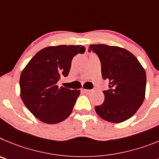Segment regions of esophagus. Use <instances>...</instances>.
<instances>
[{
  "label": "esophagus",
  "instance_id": "obj_1",
  "mask_svg": "<svg viewBox=\"0 0 159 159\" xmlns=\"http://www.w3.org/2000/svg\"><path fill=\"white\" fill-rule=\"evenodd\" d=\"M82 91L84 93H89L90 92H91V90L89 89H82Z\"/></svg>",
  "mask_w": 159,
  "mask_h": 159
}]
</instances>
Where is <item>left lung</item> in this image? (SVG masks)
Returning <instances> with one entry per match:
<instances>
[{"instance_id": "left-lung-1", "label": "left lung", "mask_w": 159, "mask_h": 159, "mask_svg": "<svg viewBox=\"0 0 159 159\" xmlns=\"http://www.w3.org/2000/svg\"><path fill=\"white\" fill-rule=\"evenodd\" d=\"M89 49L99 56L103 78L109 80V89L103 92L104 101L95 106L96 112L108 122H124L143 102L147 84L145 70L132 53L123 48L93 44Z\"/></svg>"}]
</instances>
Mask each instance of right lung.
Here are the masks:
<instances>
[{
  "instance_id": "add662e5",
  "label": "right lung",
  "mask_w": 159,
  "mask_h": 159,
  "mask_svg": "<svg viewBox=\"0 0 159 159\" xmlns=\"http://www.w3.org/2000/svg\"><path fill=\"white\" fill-rule=\"evenodd\" d=\"M85 51L81 45L50 46L37 52L23 69L20 97L38 120L57 124L70 115L80 90L58 87L57 82L68 75L73 58Z\"/></svg>"
}]
</instances>
